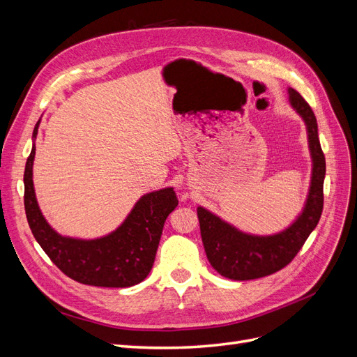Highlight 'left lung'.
Returning a JSON list of instances; mask_svg holds the SVG:
<instances>
[{"label":"left lung","instance_id":"left-lung-1","mask_svg":"<svg viewBox=\"0 0 357 357\" xmlns=\"http://www.w3.org/2000/svg\"><path fill=\"white\" fill-rule=\"evenodd\" d=\"M289 104L302 119L307 129L311 156V178L304 207L284 229L259 235L241 231L202 205L197 208L202 244L211 266L220 275L243 282L274 274L296 256L310 234L316 229L323 210V181L326 174L317 121L307 101L287 88Z\"/></svg>","mask_w":357,"mask_h":357}]
</instances>
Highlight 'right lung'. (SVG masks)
<instances>
[{
	"instance_id": "right-lung-1",
	"label": "right lung",
	"mask_w": 357,
	"mask_h": 357,
	"mask_svg": "<svg viewBox=\"0 0 357 357\" xmlns=\"http://www.w3.org/2000/svg\"><path fill=\"white\" fill-rule=\"evenodd\" d=\"M40 121L32 132V150L25 165V213L32 235L61 271L82 284L131 287L153 266L164 223L178 205L174 188L152 190L139 198L117 228L96 238H77L55 231L41 213L32 167Z\"/></svg>"
}]
</instances>
